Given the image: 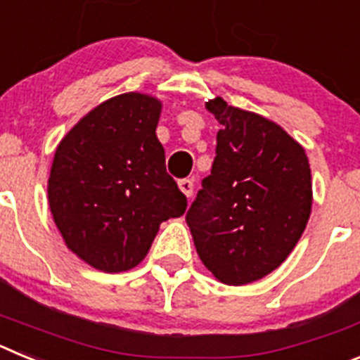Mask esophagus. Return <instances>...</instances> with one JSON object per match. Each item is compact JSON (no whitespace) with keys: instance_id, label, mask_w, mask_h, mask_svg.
I'll return each mask as SVG.
<instances>
[{"instance_id":"obj_1","label":"esophagus","mask_w":360,"mask_h":360,"mask_svg":"<svg viewBox=\"0 0 360 360\" xmlns=\"http://www.w3.org/2000/svg\"><path fill=\"white\" fill-rule=\"evenodd\" d=\"M178 187H180V191H182L187 198H191V196H193V189H195V186H193V180H189V178H184V180H180V182H178Z\"/></svg>"}]
</instances>
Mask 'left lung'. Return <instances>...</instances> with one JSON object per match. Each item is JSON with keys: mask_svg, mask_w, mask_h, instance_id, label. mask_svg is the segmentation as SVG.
<instances>
[{"mask_svg": "<svg viewBox=\"0 0 360 360\" xmlns=\"http://www.w3.org/2000/svg\"><path fill=\"white\" fill-rule=\"evenodd\" d=\"M207 110L221 129L216 157L186 221L200 259L218 281L247 285L278 269L311 211V174L301 144L265 117L229 106Z\"/></svg>", "mask_w": 360, "mask_h": 360, "instance_id": "obj_1", "label": "left lung"}]
</instances>
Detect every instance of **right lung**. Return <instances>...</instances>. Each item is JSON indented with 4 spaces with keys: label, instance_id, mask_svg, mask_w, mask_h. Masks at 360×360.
Masks as SVG:
<instances>
[{
    "label": "right lung",
    "instance_id": "add662e5",
    "mask_svg": "<svg viewBox=\"0 0 360 360\" xmlns=\"http://www.w3.org/2000/svg\"><path fill=\"white\" fill-rule=\"evenodd\" d=\"M162 103L117 95L82 117L59 142L49 203L66 247L103 272L142 262L162 221L186 212L187 198L165 171L157 139Z\"/></svg>",
    "mask_w": 360,
    "mask_h": 360
}]
</instances>
